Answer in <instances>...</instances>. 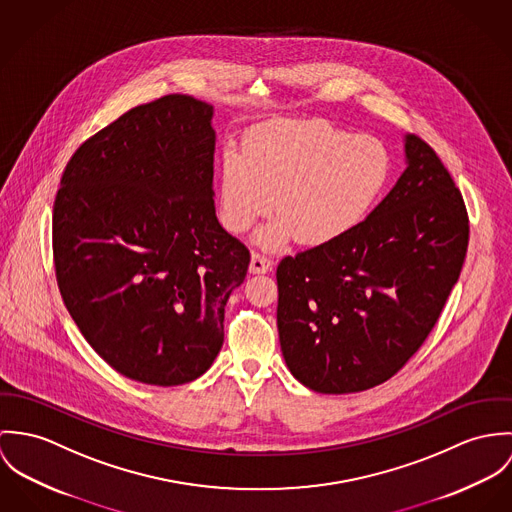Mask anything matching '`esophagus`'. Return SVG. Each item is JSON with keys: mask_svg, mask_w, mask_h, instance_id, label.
Listing matches in <instances>:
<instances>
[{"mask_svg": "<svg viewBox=\"0 0 512 512\" xmlns=\"http://www.w3.org/2000/svg\"><path fill=\"white\" fill-rule=\"evenodd\" d=\"M271 259H267L265 255L261 253H251V263H249V273L253 275H263V273H269L271 271Z\"/></svg>", "mask_w": 512, "mask_h": 512, "instance_id": "obj_1", "label": "esophagus"}]
</instances>
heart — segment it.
Returning <instances> with one entry per match:
<instances>
[{
  "mask_svg": "<svg viewBox=\"0 0 512 512\" xmlns=\"http://www.w3.org/2000/svg\"><path fill=\"white\" fill-rule=\"evenodd\" d=\"M391 153L373 135H353L322 119H281L245 135L243 153L226 149L218 208L229 233H243L273 210L255 233L263 249L328 245L357 228L391 176Z\"/></svg>",
  "mask_w": 512,
  "mask_h": 512,
  "instance_id": "1",
  "label": "heart"
}]
</instances>
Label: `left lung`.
Masks as SVG:
<instances>
[{"label":"left lung","mask_w":512,"mask_h":512,"mask_svg":"<svg viewBox=\"0 0 512 512\" xmlns=\"http://www.w3.org/2000/svg\"><path fill=\"white\" fill-rule=\"evenodd\" d=\"M404 155L397 184L357 228L277 267L284 361L316 393H359L391 379L459 279L469 241L461 192L420 137H404Z\"/></svg>","instance_id":"1"}]
</instances>
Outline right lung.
I'll list each match as a JSON object with an SVG mask.
<instances>
[{"instance_id": "add662e5", "label": "right lung", "mask_w": 512, "mask_h": 512, "mask_svg": "<svg viewBox=\"0 0 512 512\" xmlns=\"http://www.w3.org/2000/svg\"><path fill=\"white\" fill-rule=\"evenodd\" d=\"M212 117L184 94L129 110L76 149L55 198L66 310L110 367L145 385L210 369L249 267L216 218Z\"/></svg>"}]
</instances>
